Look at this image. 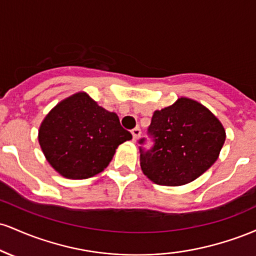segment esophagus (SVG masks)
<instances>
[{"label": "esophagus", "mask_w": 256, "mask_h": 256, "mask_svg": "<svg viewBox=\"0 0 256 256\" xmlns=\"http://www.w3.org/2000/svg\"><path fill=\"white\" fill-rule=\"evenodd\" d=\"M131 134H132V138H134V140H138V138H140V128H134V130L131 131Z\"/></svg>", "instance_id": "obj_1"}]
</instances>
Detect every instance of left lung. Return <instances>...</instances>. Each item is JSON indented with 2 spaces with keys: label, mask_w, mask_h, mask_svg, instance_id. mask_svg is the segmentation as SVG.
I'll return each mask as SVG.
<instances>
[{
  "label": "left lung",
  "mask_w": 256,
  "mask_h": 256,
  "mask_svg": "<svg viewBox=\"0 0 256 256\" xmlns=\"http://www.w3.org/2000/svg\"><path fill=\"white\" fill-rule=\"evenodd\" d=\"M152 146L140 138V168L158 185L177 186L195 180L216 161L225 142L222 122L204 106L180 98L155 110L148 128Z\"/></svg>",
  "instance_id": "left-lung-1"
}]
</instances>
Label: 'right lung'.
<instances>
[{"mask_svg":"<svg viewBox=\"0 0 256 256\" xmlns=\"http://www.w3.org/2000/svg\"><path fill=\"white\" fill-rule=\"evenodd\" d=\"M131 138L116 113L100 107L85 92L52 108L38 132L48 162L72 179L90 178L104 171L119 144Z\"/></svg>","mask_w":256,"mask_h":256,"instance_id":"1","label":"right lung"}]
</instances>
